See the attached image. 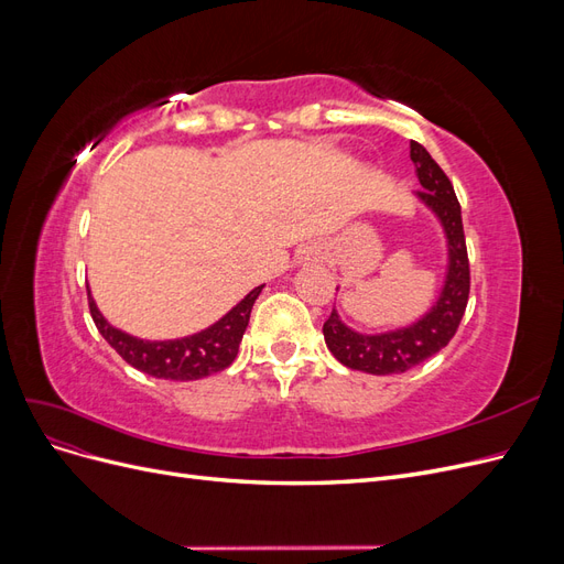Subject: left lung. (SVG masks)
Here are the masks:
<instances>
[{"label":"left lung","mask_w":564,"mask_h":564,"mask_svg":"<svg viewBox=\"0 0 564 564\" xmlns=\"http://www.w3.org/2000/svg\"><path fill=\"white\" fill-rule=\"evenodd\" d=\"M409 148H412L409 158H412L419 183L423 185L419 197L440 216L449 240V272L442 296L429 315L406 329L362 336L348 329L334 311L322 327L327 348L340 365L365 373H377V377L402 373L445 348L458 329L470 294V263L464 220H460V204L452 181L421 143L412 141Z\"/></svg>","instance_id":"8db88e82"}]
</instances>
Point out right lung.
Segmentation results:
<instances>
[{
  "label": "right lung",
  "mask_w": 564,
  "mask_h": 564,
  "mask_svg": "<svg viewBox=\"0 0 564 564\" xmlns=\"http://www.w3.org/2000/svg\"><path fill=\"white\" fill-rule=\"evenodd\" d=\"M261 289L263 284L256 286L226 317H220L214 327L178 340H141L110 327L104 315L98 313L91 296L89 311L100 336L133 369L166 381H197L232 365Z\"/></svg>",
  "instance_id": "1"
}]
</instances>
